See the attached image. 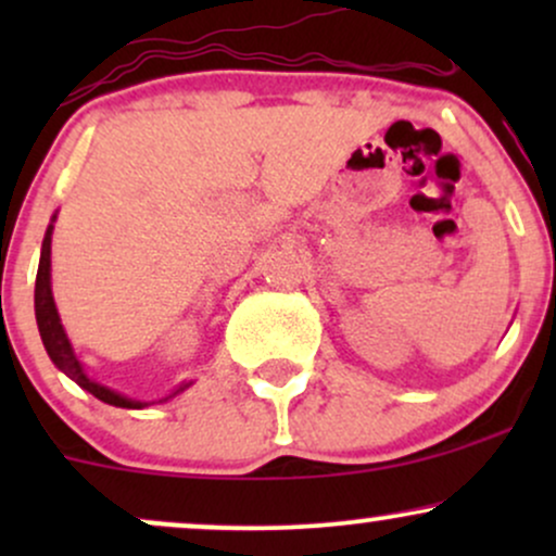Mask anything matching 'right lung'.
Segmentation results:
<instances>
[{"label":"right lung","mask_w":556,"mask_h":556,"mask_svg":"<svg viewBox=\"0 0 556 556\" xmlns=\"http://www.w3.org/2000/svg\"><path fill=\"white\" fill-rule=\"evenodd\" d=\"M52 229H47V238H43V245H41V261H38V274H36V321H38V331H41V340H43V348H47L49 358L54 361L56 368H62L70 379L75 381V384H80L86 392H91L93 397H99L101 402H106V405H114V407H136L140 410L143 407V402L138 400H127L123 394L112 392V389L96 384L93 379H88L86 371H83L80 361L75 358L73 348H70V340L65 334V329H62L60 324V316H56V308H54V298H52V274H49V266H52ZM190 384H182L177 392H182V389H188ZM177 392H172L169 397H175Z\"/></svg>","instance_id":"add662e5"}]
</instances>
